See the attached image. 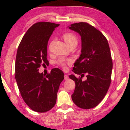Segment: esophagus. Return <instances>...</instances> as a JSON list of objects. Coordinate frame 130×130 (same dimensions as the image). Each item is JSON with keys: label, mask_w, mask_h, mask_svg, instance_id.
I'll use <instances>...</instances> for the list:
<instances>
[{"label": "esophagus", "mask_w": 130, "mask_h": 130, "mask_svg": "<svg viewBox=\"0 0 130 130\" xmlns=\"http://www.w3.org/2000/svg\"><path fill=\"white\" fill-rule=\"evenodd\" d=\"M69 78V76H68V75H66V74H65V75H64V79L66 80H68Z\"/></svg>", "instance_id": "34e87169"}]
</instances>
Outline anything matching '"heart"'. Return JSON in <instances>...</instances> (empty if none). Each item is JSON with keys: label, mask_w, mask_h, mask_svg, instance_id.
Segmentation results:
<instances>
[{"label": "heart", "mask_w": 130, "mask_h": 130, "mask_svg": "<svg viewBox=\"0 0 130 130\" xmlns=\"http://www.w3.org/2000/svg\"><path fill=\"white\" fill-rule=\"evenodd\" d=\"M63 38L64 39L66 42L69 47L72 45H77L78 43V38L76 34L71 32H67L63 34ZM72 63V60L70 59H65L64 58H60L56 61L57 64L58 66L66 69L69 64Z\"/></svg>", "instance_id": "1"}]
</instances>
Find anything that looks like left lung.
<instances>
[{
	"instance_id": "8db88e82",
	"label": "left lung",
	"mask_w": 130,
	"mask_h": 130,
	"mask_svg": "<svg viewBox=\"0 0 130 130\" xmlns=\"http://www.w3.org/2000/svg\"><path fill=\"white\" fill-rule=\"evenodd\" d=\"M69 28L79 33L82 39V54L72 70L81 77L69 76L76 84L72 98L78 107L90 109L102 101L111 85L112 60L109 46L104 34L88 23H74ZM85 73L87 79L83 81Z\"/></svg>"
}]
</instances>
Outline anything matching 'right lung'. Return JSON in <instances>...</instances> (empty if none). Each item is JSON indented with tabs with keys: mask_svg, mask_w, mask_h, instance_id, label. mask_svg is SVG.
Returning <instances> with one entry per match:
<instances>
[{
	"mask_svg": "<svg viewBox=\"0 0 130 130\" xmlns=\"http://www.w3.org/2000/svg\"><path fill=\"white\" fill-rule=\"evenodd\" d=\"M59 24L38 22L23 37L16 57L15 79L23 100L32 110L45 112L54 107L64 73L57 68L50 73L38 72L41 66L48 64L47 44Z\"/></svg>",
	"mask_w": 130,
	"mask_h": 130,
	"instance_id": "add662e5",
	"label": "right lung"
}]
</instances>
